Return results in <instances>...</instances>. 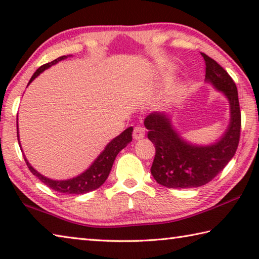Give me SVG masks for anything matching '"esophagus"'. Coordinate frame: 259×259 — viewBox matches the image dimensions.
Instances as JSON below:
<instances>
[{
  "label": "esophagus",
  "mask_w": 259,
  "mask_h": 259,
  "mask_svg": "<svg viewBox=\"0 0 259 259\" xmlns=\"http://www.w3.org/2000/svg\"><path fill=\"white\" fill-rule=\"evenodd\" d=\"M144 137H145V129L142 128V126H139V125L135 126V128H134V138L136 140H139V139H142Z\"/></svg>",
  "instance_id": "34e87169"
}]
</instances>
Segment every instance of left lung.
<instances>
[{
    "instance_id": "8db88e82",
    "label": "left lung",
    "mask_w": 259,
    "mask_h": 259,
    "mask_svg": "<svg viewBox=\"0 0 259 259\" xmlns=\"http://www.w3.org/2000/svg\"><path fill=\"white\" fill-rule=\"evenodd\" d=\"M205 63V81L224 94L230 103L231 120L222 138L208 146L192 145L174 129L165 113L153 112L144 124L147 137L155 145L151 172L168 188H191L205 185L225 168L238 150L241 112L234 81L216 60L201 52Z\"/></svg>"
}]
</instances>
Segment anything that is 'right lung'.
I'll return each instance as SVG.
<instances>
[{
  "mask_svg": "<svg viewBox=\"0 0 259 259\" xmlns=\"http://www.w3.org/2000/svg\"><path fill=\"white\" fill-rule=\"evenodd\" d=\"M66 58L67 56H61L59 58L51 61V63L42 65L40 68L36 69V72L33 74V76L30 77L28 84L35 77L40 75L45 69L49 68L52 65H55L58 63V61ZM17 129H18V125H17ZM17 137H18V143L20 146L18 131H17ZM131 140H133V128L130 126V128L125 129L121 135L114 138L111 143L107 144L105 150L100 153L97 159L94 161V163L91 164L84 172L78 175V176L74 178L67 179V181H52L50 178L42 176L40 172H37L36 170L28 163V161L25 156L24 159L26 164L28 166V169L30 170V172L40 179L43 184H46L48 187H50L52 190L59 193H65V194H84V193L97 190L98 187L103 185L105 181L107 179L109 172H111L112 165L114 163V160H115L116 155L119 154V152L121 150H123V148L128 145Z\"/></svg>",
  "mask_w": 259,
  "mask_h": 259,
  "instance_id": "right-lung-1",
  "label": "right lung"
}]
</instances>
